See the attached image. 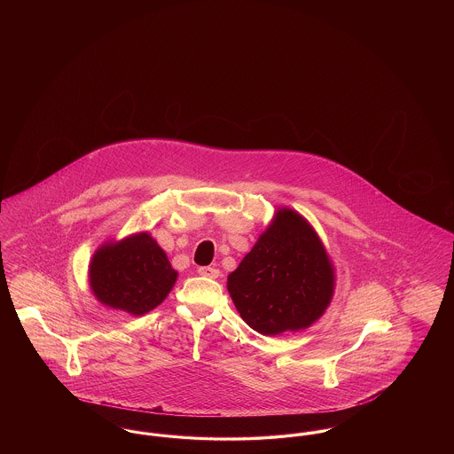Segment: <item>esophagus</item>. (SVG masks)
<instances>
[{"instance_id": "1", "label": "esophagus", "mask_w": 454, "mask_h": 454, "mask_svg": "<svg viewBox=\"0 0 454 454\" xmlns=\"http://www.w3.org/2000/svg\"><path fill=\"white\" fill-rule=\"evenodd\" d=\"M197 272H199V276L209 278V279H216V278H219V270L215 269V267H199Z\"/></svg>"}]
</instances>
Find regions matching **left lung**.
Returning a JSON list of instances; mask_svg holds the SVG:
<instances>
[{"label": "left lung", "instance_id": "left-lung-1", "mask_svg": "<svg viewBox=\"0 0 454 454\" xmlns=\"http://www.w3.org/2000/svg\"><path fill=\"white\" fill-rule=\"evenodd\" d=\"M333 265L304 217L276 211L254 248L228 276V293L245 324L262 335L298 332L315 324L332 301Z\"/></svg>", "mask_w": 454, "mask_h": 454}]
</instances>
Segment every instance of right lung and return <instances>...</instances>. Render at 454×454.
I'll list each match as a JSON object with an SVG mask.
<instances>
[{
  "label": "right lung",
  "instance_id": "add662e5",
  "mask_svg": "<svg viewBox=\"0 0 454 454\" xmlns=\"http://www.w3.org/2000/svg\"><path fill=\"white\" fill-rule=\"evenodd\" d=\"M88 276L98 301L139 317L163 302L178 274L154 238L143 231L104 243L91 257Z\"/></svg>",
  "mask_w": 454,
  "mask_h": 454
}]
</instances>
